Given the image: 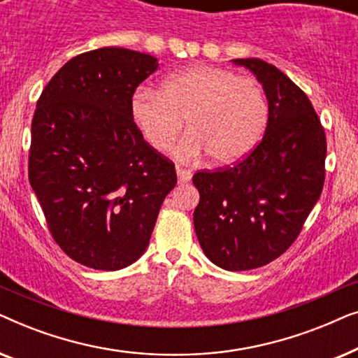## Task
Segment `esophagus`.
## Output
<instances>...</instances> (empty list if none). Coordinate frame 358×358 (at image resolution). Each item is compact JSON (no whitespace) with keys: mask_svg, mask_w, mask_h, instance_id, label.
I'll list each match as a JSON object with an SVG mask.
<instances>
[{"mask_svg":"<svg viewBox=\"0 0 358 358\" xmlns=\"http://www.w3.org/2000/svg\"><path fill=\"white\" fill-rule=\"evenodd\" d=\"M176 174H178V180H179L180 184H185V182H189V180L192 179V173H190L189 169L178 168V169H176Z\"/></svg>","mask_w":358,"mask_h":358,"instance_id":"esophagus-1","label":"esophagus"}]
</instances>
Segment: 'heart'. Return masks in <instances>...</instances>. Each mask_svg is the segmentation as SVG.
<instances>
[{
  "mask_svg": "<svg viewBox=\"0 0 358 358\" xmlns=\"http://www.w3.org/2000/svg\"><path fill=\"white\" fill-rule=\"evenodd\" d=\"M130 115L156 151L173 145L185 120L189 134L174 148L176 158L192 161L208 155L215 164H233L262 138L268 106L257 80L202 65L169 75L161 91L136 90Z\"/></svg>",
  "mask_w": 358,
  "mask_h": 358,
  "instance_id": "heart-1",
  "label": "heart"
}]
</instances>
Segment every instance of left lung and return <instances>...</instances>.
I'll list each match as a JSON object with an SVG mask.
<instances>
[{"mask_svg": "<svg viewBox=\"0 0 358 358\" xmlns=\"http://www.w3.org/2000/svg\"><path fill=\"white\" fill-rule=\"evenodd\" d=\"M266 92L268 119L251 155L234 168L202 171L194 228L200 248L224 271H251L287 251L324 185L326 135L310 99L259 58H238Z\"/></svg>", "mask_w": 358, "mask_h": 358, "instance_id": "1", "label": "left lung"}]
</instances>
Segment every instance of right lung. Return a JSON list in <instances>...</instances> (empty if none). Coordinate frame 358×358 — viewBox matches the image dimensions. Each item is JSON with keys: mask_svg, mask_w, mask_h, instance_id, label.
<instances>
[{"mask_svg": "<svg viewBox=\"0 0 358 358\" xmlns=\"http://www.w3.org/2000/svg\"><path fill=\"white\" fill-rule=\"evenodd\" d=\"M158 66L148 53L97 48L66 62L37 102L29 182L53 239L86 267L135 262L178 182L130 115L131 94Z\"/></svg>", "mask_w": 358, "mask_h": 358, "instance_id": "add662e5", "label": "right lung"}]
</instances>
